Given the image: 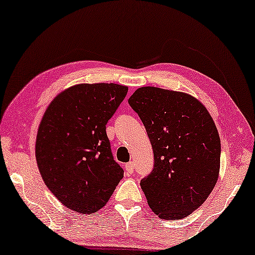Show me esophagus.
Masks as SVG:
<instances>
[{"instance_id": "esophagus-1", "label": "esophagus", "mask_w": 255, "mask_h": 255, "mask_svg": "<svg viewBox=\"0 0 255 255\" xmlns=\"http://www.w3.org/2000/svg\"><path fill=\"white\" fill-rule=\"evenodd\" d=\"M125 169H126V172L128 174H132L134 173V164L132 162H128V164H126V166H125Z\"/></svg>"}]
</instances>
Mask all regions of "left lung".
I'll return each mask as SVG.
<instances>
[{
  "mask_svg": "<svg viewBox=\"0 0 255 255\" xmlns=\"http://www.w3.org/2000/svg\"><path fill=\"white\" fill-rule=\"evenodd\" d=\"M149 136L152 172L140 181L160 219L180 220L197 210L215 187L221 142L206 108L191 95L142 87L129 97Z\"/></svg>",
  "mask_w": 255,
  "mask_h": 255,
  "instance_id": "1",
  "label": "left lung"
}]
</instances>
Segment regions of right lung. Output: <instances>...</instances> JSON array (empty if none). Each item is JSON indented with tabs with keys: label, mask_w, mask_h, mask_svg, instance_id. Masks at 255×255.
<instances>
[{
	"label": "right lung",
	"mask_w": 255,
	"mask_h": 255,
	"mask_svg": "<svg viewBox=\"0 0 255 255\" xmlns=\"http://www.w3.org/2000/svg\"><path fill=\"white\" fill-rule=\"evenodd\" d=\"M127 91L117 83L73 86L51 102L41 120L37 167L45 185L70 210L100 211L124 177L113 159L106 124Z\"/></svg>",
	"instance_id": "right-lung-1"
}]
</instances>
